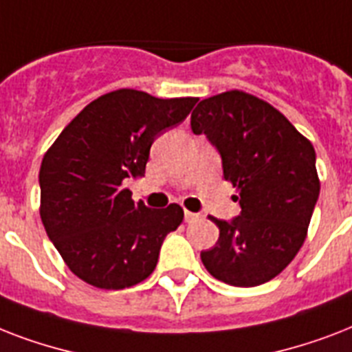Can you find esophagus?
<instances>
[{
    "mask_svg": "<svg viewBox=\"0 0 352 352\" xmlns=\"http://www.w3.org/2000/svg\"><path fill=\"white\" fill-rule=\"evenodd\" d=\"M199 219V215L197 214H193V212H184V221L186 223H193V221H197Z\"/></svg>",
    "mask_w": 352,
    "mask_h": 352,
    "instance_id": "obj_1",
    "label": "esophagus"
}]
</instances>
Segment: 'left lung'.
<instances>
[{
  "mask_svg": "<svg viewBox=\"0 0 352 352\" xmlns=\"http://www.w3.org/2000/svg\"><path fill=\"white\" fill-rule=\"evenodd\" d=\"M192 131L219 149L223 173L237 188L241 214L215 219L219 239L201 259L212 276L234 287H257L283 272L300 252L320 195L316 151L283 113L234 89L204 98Z\"/></svg>",
  "mask_w": 352,
  "mask_h": 352,
  "instance_id": "left-lung-1",
  "label": "left lung"
}]
</instances>
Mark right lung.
<instances>
[{
    "label": "right lung",
    "instance_id": "right-lung-1",
    "mask_svg": "<svg viewBox=\"0 0 352 352\" xmlns=\"http://www.w3.org/2000/svg\"><path fill=\"white\" fill-rule=\"evenodd\" d=\"M137 89L98 96L69 122L43 155L40 217L49 239L82 281L118 290L153 272L162 241L184 219L179 204L135 203L124 181L140 179L149 148L197 104Z\"/></svg>",
    "mask_w": 352,
    "mask_h": 352
}]
</instances>
